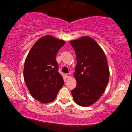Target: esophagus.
Wrapping results in <instances>:
<instances>
[{
	"label": "esophagus",
	"instance_id": "obj_1",
	"mask_svg": "<svg viewBox=\"0 0 132 132\" xmlns=\"http://www.w3.org/2000/svg\"><path fill=\"white\" fill-rule=\"evenodd\" d=\"M66 78H70L71 77V73H67L66 75Z\"/></svg>",
	"mask_w": 132,
	"mask_h": 132
}]
</instances>
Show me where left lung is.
<instances>
[{
  "instance_id": "1",
  "label": "left lung",
  "mask_w": 132,
  "mask_h": 132,
  "mask_svg": "<svg viewBox=\"0 0 132 132\" xmlns=\"http://www.w3.org/2000/svg\"><path fill=\"white\" fill-rule=\"evenodd\" d=\"M76 54L77 65L74 73L76 88L71 90L78 105L87 107L103 94L109 80V69L103 50L89 37L70 42Z\"/></svg>"
}]
</instances>
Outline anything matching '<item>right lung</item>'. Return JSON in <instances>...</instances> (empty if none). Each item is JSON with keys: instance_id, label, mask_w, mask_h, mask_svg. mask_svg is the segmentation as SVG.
Listing matches in <instances>:
<instances>
[{"instance_id": "obj_1", "label": "right lung", "mask_w": 132, "mask_h": 132, "mask_svg": "<svg viewBox=\"0 0 132 132\" xmlns=\"http://www.w3.org/2000/svg\"><path fill=\"white\" fill-rule=\"evenodd\" d=\"M64 43V40L45 35L34 44L25 59L24 80L30 94L39 102H53L64 84L56 56Z\"/></svg>"}]
</instances>
